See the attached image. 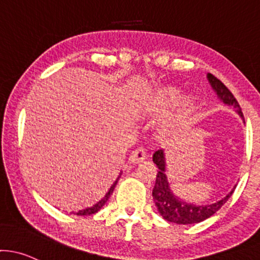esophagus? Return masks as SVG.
Returning a JSON list of instances; mask_svg holds the SVG:
<instances>
[{
    "label": "esophagus",
    "mask_w": 260,
    "mask_h": 260,
    "mask_svg": "<svg viewBox=\"0 0 260 260\" xmlns=\"http://www.w3.org/2000/svg\"><path fill=\"white\" fill-rule=\"evenodd\" d=\"M144 159H147V152H145V149H143V148H137V149L133 150L129 156L131 162H135V164L142 162Z\"/></svg>",
    "instance_id": "34e87169"
}]
</instances>
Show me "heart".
Masks as SVG:
<instances>
[{"instance_id":"obj_1","label":"heart","mask_w":260,"mask_h":260,"mask_svg":"<svg viewBox=\"0 0 260 260\" xmlns=\"http://www.w3.org/2000/svg\"><path fill=\"white\" fill-rule=\"evenodd\" d=\"M179 96H180V90H179V88L165 87L156 93L155 98H154V104H155V106L158 107L169 106V105L174 104V102L179 99ZM189 108H190V104L189 102H186L184 108L185 112H187Z\"/></svg>"}]
</instances>
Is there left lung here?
<instances>
[{
    "label": "left lung",
    "mask_w": 260,
    "mask_h": 260,
    "mask_svg": "<svg viewBox=\"0 0 260 260\" xmlns=\"http://www.w3.org/2000/svg\"><path fill=\"white\" fill-rule=\"evenodd\" d=\"M210 85L212 86L215 92L217 93V98L221 100L227 106H232L236 108L237 113L243 118L241 107H239L238 101H237L233 93L224 86L223 82L213 76L212 74H207ZM244 119V118H243ZM153 161L158 167V174L155 178V184L153 187V200L155 202V206L158 209L159 213L162 216V218L167 221L173 222L178 224H192L199 223V222L205 221L206 218L211 217L213 213L223 206L227 202V200L232 196L233 189L228 195L224 196L219 201L211 205H193L191 202H186L184 200L179 199L172 192L168 182V176L165 174V155L164 150L159 149L153 154Z\"/></svg>",
    "instance_id": "8db88e82"
}]
</instances>
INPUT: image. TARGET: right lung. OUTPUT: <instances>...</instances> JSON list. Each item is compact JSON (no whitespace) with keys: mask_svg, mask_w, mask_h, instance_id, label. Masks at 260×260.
Segmentation results:
<instances>
[{"mask_svg":"<svg viewBox=\"0 0 260 260\" xmlns=\"http://www.w3.org/2000/svg\"><path fill=\"white\" fill-rule=\"evenodd\" d=\"M119 178H121V174H119V175H118V178H117V180H116L115 182H113L112 186L110 187V190L107 191L106 195H105L104 198H102L101 200H100L99 202H96V204L93 205V206L87 207V209H84V210H80V211H78V212H75V213H74V215H78V216H88V215H93V213H96V212H98V211L101 210V209H102V206H104V205L106 204V202H107V200L110 199V196L112 195L113 190H115V187H116L117 182H118V179H119Z\"/></svg>","mask_w":260,"mask_h":260,"instance_id":"add662e5","label":"right lung"}]
</instances>
